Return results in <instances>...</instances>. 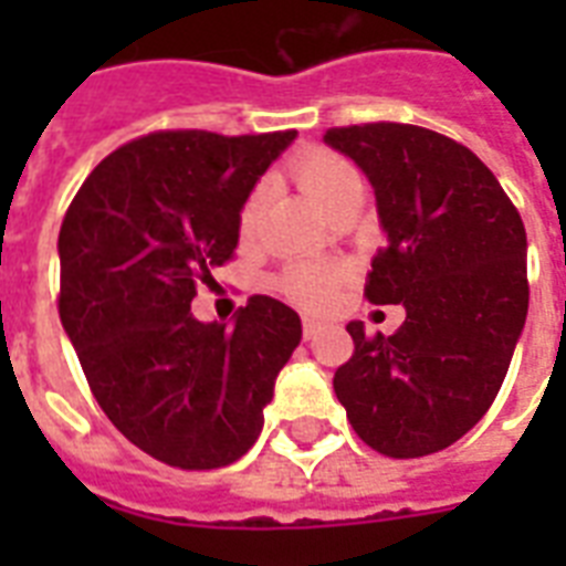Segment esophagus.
<instances>
[{
	"label": "esophagus",
	"mask_w": 566,
	"mask_h": 566,
	"mask_svg": "<svg viewBox=\"0 0 566 566\" xmlns=\"http://www.w3.org/2000/svg\"><path fill=\"white\" fill-rule=\"evenodd\" d=\"M319 328H323V323H319V319H314V317H302V335L308 337H314L319 332Z\"/></svg>",
	"instance_id": "1"
}]
</instances>
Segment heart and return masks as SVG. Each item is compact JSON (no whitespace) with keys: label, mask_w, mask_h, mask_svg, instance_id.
<instances>
[{"label":"heart","mask_w":566,"mask_h":566,"mask_svg":"<svg viewBox=\"0 0 566 566\" xmlns=\"http://www.w3.org/2000/svg\"><path fill=\"white\" fill-rule=\"evenodd\" d=\"M287 172L326 211H332V205L340 202L346 193L361 190V181H358V172H355L353 164L346 161L344 155L323 149V146H308V149L293 155L291 164H287ZM261 208H264V196H261V190H252L247 196V202L240 205V238H252L255 234L258 222H261ZM340 279L344 275L335 266L296 264L282 275V287L302 308H326V305L337 300Z\"/></svg>","instance_id":"1"}]
</instances>
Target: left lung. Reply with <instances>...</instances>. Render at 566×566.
<instances>
[{"label": "left lung", "instance_id": "left-lung-1", "mask_svg": "<svg viewBox=\"0 0 566 566\" xmlns=\"http://www.w3.org/2000/svg\"><path fill=\"white\" fill-rule=\"evenodd\" d=\"M376 190L387 247L364 296L402 305L394 335L349 323L355 353L335 394L355 434L387 458L464 438L500 394L528 311L520 211L467 146L408 123L328 128Z\"/></svg>", "mask_w": 566, "mask_h": 566}]
</instances>
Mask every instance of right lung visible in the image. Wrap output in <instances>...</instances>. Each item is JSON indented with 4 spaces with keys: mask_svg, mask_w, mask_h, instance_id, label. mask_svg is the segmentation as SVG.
<instances>
[{
    "mask_svg": "<svg viewBox=\"0 0 566 566\" xmlns=\"http://www.w3.org/2000/svg\"><path fill=\"white\" fill-rule=\"evenodd\" d=\"M296 132H153L96 164L57 234V314L96 402L146 455L217 470L247 455L300 314L249 296L234 326L199 323V284L231 261L249 190Z\"/></svg>",
    "mask_w": 566,
    "mask_h": 566,
    "instance_id": "obj_1",
    "label": "right lung"
}]
</instances>
